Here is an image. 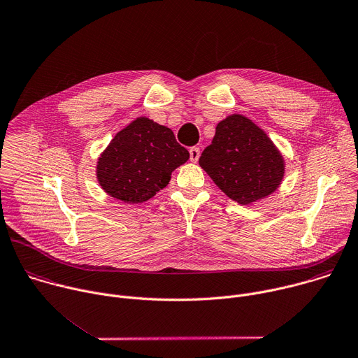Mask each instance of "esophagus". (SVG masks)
Returning a JSON list of instances; mask_svg holds the SVG:
<instances>
[{
	"label": "esophagus",
	"instance_id": "obj_1",
	"mask_svg": "<svg viewBox=\"0 0 358 358\" xmlns=\"http://www.w3.org/2000/svg\"><path fill=\"white\" fill-rule=\"evenodd\" d=\"M199 155H201V152H199L198 148H191V149H189V160H191L192 163H196V162H198Z\"/></svg>",
	"mask_w": 358,
	"mask_h": 358
}]
</instances>
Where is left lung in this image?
I'll return each instance as SVG.
<instances>
[{
  "instance_id": "left-lung-1",
  "label": "left lung",
  "mask_w": 358,
  "mask_h": 358,
  "mask_svg": "<svg viewBox=\"0 0 358 358\" xmlns=\"http://www.w3.org/2000/svg\"><path fill=\"white\" fill-rule=\"evenodd\" d=\"M199 166L222 192L241 205H252L274 194L285 174L278 148L252 119L241 113H231L216 125Z\"/></svg>"
}]
</instances>
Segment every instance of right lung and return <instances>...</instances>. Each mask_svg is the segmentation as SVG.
Here are the masks:
<instances>
[{"label":"right lung","instance_id":"add662e5","mask_svg":"<svg viewBox=\"0 0 358 358\" xmlns=\"http://www.w3.org/2000/svg\"><path fill=\"white\" fill-rule=\"evenodd\" d=\"M189 159L167 127L139 116L119 131L96 162L99 187L125 203H142L163 189Z\"/></svg>","mask_w":358,"mask_h":358}]
</instances>
